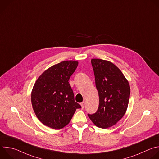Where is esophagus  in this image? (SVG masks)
Listing matches in <instances>:
<instances>
[{"label": "esophagus", "instance_id": "34e87169", "mask_svg": "<svg viewBox=\"0 0 159 159\" xmlns=\"http://www.w3.org/2000/svg\"><path fill=\"white\" fill-rule=\"evenodd\" d=\"M80 105H81V106H82V109H83V108H84V107H85V102H84V101L80 103Z\"/></svg>", "mask_w": 159, "mask_h": 159}]
</instances>
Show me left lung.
Here are the masks:
<instances>
[{"label":"left lung","mask_w":159,"mask_h":159,"mask_svg":"<svg viewBox=\"0 0 159 159\" xmlns=\"http://www.w3.org/2000/svg\"><path fill=\"white\" fill-rule=\"evenodd\" d=\"M96 86L99 101L97 111L88 116L101 128L116 124L127 109L130 87L128 80L112 63L101 59H92Z\"/></svg>","instance_id":"8db88e82"}]
</instances>
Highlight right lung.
<instances>
[{"label": "right lung", "instance_id": "right-lung-1", "mask_svg": "<svg viewBox=\"0 0 159 159\" xmlns=\"http://www.w3.org/2000/svg\"><path fill=\"white\" fill-rule=\"evenodd\" d=\"M78 62L63 61L44 71L37 79L31 93L33 110L44 125L60 129L69 124L77 109L72 89L69 82Z\"/></svg>", "mask_w": 159, "mask_h": 159}]
</instances>
